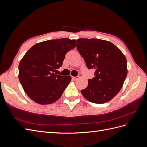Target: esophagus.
I'll return each instance as SVG.
<instances>
[{"mask_svg": "<svg viewBox=\"0 0 147 147\" xmlns=\"http://www.w3.org/2000/svg\"><path fill=\"white\" fill-rule=\"evenodd\" d=\"M79 78V77L78 76H77V77H72V79L74 80H78Z\"/></svg>", "mask_w": 147, "mask_h": 147, "instance_id": "1", "label": "esophagus"}]
</instances>
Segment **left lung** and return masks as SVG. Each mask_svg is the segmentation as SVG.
<instances>
[{
	"instance_id": "1",
	"label": "left lung",
	"mask_w": 147,
	"mask_h": 147,
	"mask_svg": "<svg viewBox=\"0 0 147 147\" xmlns=\"http://www.w3.org/2000/svg\"><path fill=\"white\" fill-rule=\"evenodd\" d=\"M77 48L88 69L95 70L94 77L88 79L82 95L92 103L110 101L121 90L126 78L127 61L113 43L97 38H79Z\"/></svg>"
}]
</instances>
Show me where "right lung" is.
Masks as SVG:
<instances>
[{"label": "right lung", "instance_id": "add662e5", "mask_svg": "<svg viewBox=\"0 0 147 147\" xmlns=\"http://www.w3.org/2000/svg\"><path fill=\"white\" fill-rule=\"evenodd\" d=\"M75 45V40H51L35 44L26 53L19 64V80L32 100L50 104L61 97L71 77L54 72L62 66L66 53Z\"/></svg>", "mask_w": 147, "mask_h": 147}]
</instances>
